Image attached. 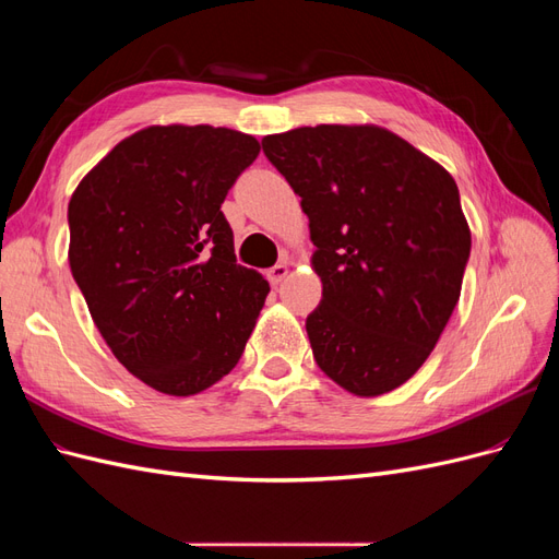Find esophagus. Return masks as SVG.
Here are the masks:
<instances>
[{
    "mask_svg": "<svg viewBox=\"0 0 559 559\" xmlns=\"http://www.w3.org/2000/svg\"><path fill=\"white\" fill-rule=\"evenodd\" d=\"M286 275H289V265H286V261H282V263H277V265H273L265 273V277H267V282L270 284H280Z\"/></svg>",
    "mask_w": 559,
    "mask_h": 559,
    "instance_id": "1",
    "label": "esophagus"
}]
</instances>
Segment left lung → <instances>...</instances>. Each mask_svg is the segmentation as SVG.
I'll return each mask as SVG.
<instances>
[{
  "label": "left lung",
  "instance_id": "left-lung-1",
  "mask_svg": "<svg viewBox=\"0 0 559 559\" xmlns=\"http://www.w3.org/2000/svg\"><path fill=\"white\" fill-rule=\"evenodd\" d=\"M261 144L310 218L317 366L357 396L392 392L427 361L460 300L471 230L454 179L378 126L296 128Z\"/></svg>",
  "mask_w": 559,
  "mask_h": 559
}]
</instances>
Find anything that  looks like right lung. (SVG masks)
I'll use <instances>...</instances> for the list:
<instances>
[{
    "label": "right lung",
    "mask_w": 559,
    "mask_h": 559,
    "mask_svg": "<svg viewBox=\"0 0 559 559\" xmlns=\"http://www.w3.org/2000/svg\"><path fill=\"white\" fill-rule=\"evenodd\" d=\"M259 151L238 130L151 126L118 142L67 207L70 267L95 326L156 392L212 386L257 326L270 286L235 261L222 202Z\"/></svg>",
    "instance_id": "1"
}]
</instances>
